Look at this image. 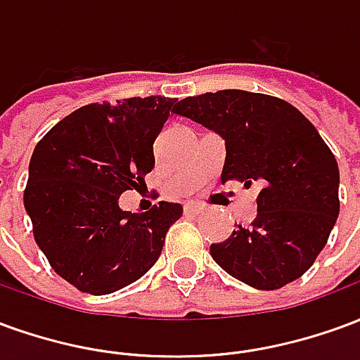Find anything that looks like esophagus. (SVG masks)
<instances>
[{"label": "esophagus", "mask_w": 360, "mask_h": 360, "mask_svg": "<svg viewBox=\"0 0 360 360\" xmlns=\"http://www.w3.org/2000/svg\"><path fill=\"white\" fill-rule=\"evenodd\" d=\"M185 214H193V216H196V214H202L204 212V206L202 204L195 202V200H188V202H185Z\"/></svg>", "instance_id": "obj_1"}]
</instances>
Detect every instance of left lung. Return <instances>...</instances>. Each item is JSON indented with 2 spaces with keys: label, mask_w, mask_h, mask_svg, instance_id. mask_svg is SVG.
Here are the masks:
<instances>
[{
  "label": "left lung",
  "mask_w": 360,
  "mask_h": 360,
  "mask_svg": "<svg viewBox=\"0 0 360 360\" xmlns=\"http://www.w3.org/2000/svg\"><path fill=\"white\" fill-rule=\"evenodd\" d=\"M173 111L226 141L221 183L260 187L255 221L210 247L216 264L266 291L301 278L340 214L338 162L314 125L285 100L245 90L188 96Z\"/></svg>",
  "instance_id": "left-lung-1"
}]
</instances>
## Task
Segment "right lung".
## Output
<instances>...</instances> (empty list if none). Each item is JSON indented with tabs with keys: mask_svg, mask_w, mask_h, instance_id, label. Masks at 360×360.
I'll return each instance as SVG.
<instances>
[{
	"mask_svg": "<svg viewBox=\"0 0 360 360\" xmlns=\"http://www.w3.org/2000/svg\"><path fill=\"white\" fill-rule=\"evenodd\" d=\"M177 98L148 96L82 105L36 144L25 208L36 245L58 276L82 293L108 295L156 264L177 202L148 212L119 208L154 169V141Z\"/></svg>",
	"mask_w": 360,
	"mask_h": 360,
	"instance_id": "right-lung-1",
	"label": "right lung"
}]
</instances>
